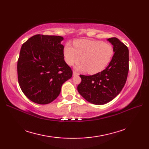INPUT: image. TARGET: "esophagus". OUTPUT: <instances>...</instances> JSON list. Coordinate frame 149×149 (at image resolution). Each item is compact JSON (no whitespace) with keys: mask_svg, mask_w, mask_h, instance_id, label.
<instances>
[{"mask_svg":"<svg viewBox=\"0 0 149 149\" xmlns=\"http://www.w3.org/2000/svg\"><path fill=\"white\" fill-rule=\"evenodd\" d=\"M79 74H78V73H77L76 72H75V71H74L73 72V76H75V75H79Z\"/></svg>","mask_w":149,"mask_h":149,"instance_id":"obj_1","label":"esophagus"}]
</instances>
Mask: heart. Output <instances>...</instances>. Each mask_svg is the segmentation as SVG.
<instances>
[{
	"label": "heart",
	"instance_id": "obj_1",
	"mask_svg": "<svg viewBox=\"0 0 149 149\" xmlns=\"http://www.w3.org/2000/svg\"><path fill=\"white\" fill-rule=\"evenodd\" d=\"M74 47L66 44L63 50L65 62L72 65L81 61L83 63L75 66L81 72L96 74L105 69L113 56L114 50L109 43L101 41L81 39L75 41Z\"/></svg>",
	"mask_w": 149,
	"mask_h": 149
}]
</instances>
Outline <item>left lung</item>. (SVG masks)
Wrapping results in <instances>:
<instances>
[{"instance_id":"8db88e82","label":"left lung","mask_w":149,"mask_h":149,"mask_svg":"<svg viewBox=\"0 0 149 149\" xmlns=\"http://www.w3.org/2000/svg\"><path fill=\"white\" fill-rule=\"evenodd\" d=\"M113 46L114 55L109 65L93 75H80L81 83L77 90L84 99L95 105H103L118 95L127 81L129 50L116 38L107 39Z\"/></svg>"}]
</instances>
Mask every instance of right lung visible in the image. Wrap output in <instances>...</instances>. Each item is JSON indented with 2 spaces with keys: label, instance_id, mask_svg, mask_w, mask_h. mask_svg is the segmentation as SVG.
<instances>
[{
  "label": "right lung",
  "instance_id": "right-lung-1",
  "mask_svg": "<svg viewBox=\"0 0 149 149\" xmlns=\"http://www.w3.org/2000/svg\"><path fill=\"white\" fill-rule=\"evenodd\" d=\"M62 36L36 34L22 45L18 60V83L28 99L39 104L54 100L72 76L64 60Z\"/></svg>",
  "mask_w": 149,
  "mask_h": 149
}]
</instances>
